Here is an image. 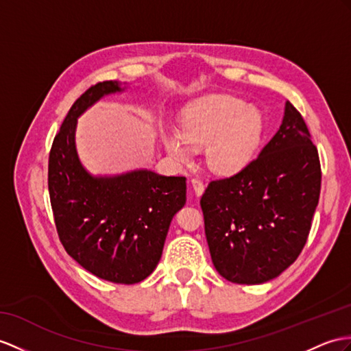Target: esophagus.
<instances>
[{"mask_svg":"<svg viewBox=\"0 0 351 351\" xmlns=\"http://www.w3.org/2000/svg\"><path fill=\"white\" fill-rule=\"evenodd\" d=\"M191 184H192V189H193V192H195L196 196H201V195L204 193L205 186H204V183L199 180V178H192Z\"/></svg>","mask_w":351,"mask_h":351,"instance_id":"esophagus-1","label":"esophagus"}]
</instances>
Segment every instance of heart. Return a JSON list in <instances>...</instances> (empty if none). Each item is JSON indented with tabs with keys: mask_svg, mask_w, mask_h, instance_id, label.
I'll use <instances>...</instances> for the list:
<instances>
[{
	"mask_svg": "<svg viewBox=\"0 0 351 351\" xmlns=\"http://www.w3.org/2000/svg\"><path fill=\"white\" fill-rule=\"evenodd\" d=\"M261 135L258 110L240 98L217 95L187 107L182 114V130L164 131L162 143L180 164H189L195 150L207 147L208 167L221 174H232L249 164Z\"/></svg>",
	"mask_w": 351,
	"mask_h": 351,
	"instance_id": "obj_1",
	"label": "heart"
}]
</instances>
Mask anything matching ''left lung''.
I'll use <instances>...</instances> for the list:
<instances>
[{
	"instance_id": "left-lung-1",
	"label": "left lung",
	"mask_w": 351,
	"mask_h": 351,
	"mask_svg": "<svg viewBox=\"0 0 351 351\" xmlns=\"http://www.w3.org/2000/svg\"><path fill=\"white\" fill-rule=\"evenodd\" d=\"M320 184L317 147L287 101L283 123L259 155L237 174L210 182L201 198L219 274L261 285L289 268L308 240Z\"/></svg>"
}]
</instances>
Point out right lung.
<instances>
[{"mask_svg":"<svg viewBox=\"0 0 351 351\" xmlns=\"http://www.w3.org/2000/svg\"><path fill=\"white\" fill-rule=\"evenodd\" d=\"M117 82H99L75 99L49 153V195L55 226L65 252L102 280L119 285L149 277L176 213L186 204V177L136 169L93 177L75 152V122Z\"/></svg>","mask_w":351,"mask_h":351,"instance_id":"obj_1","label":"right lung"}]
</instances>
